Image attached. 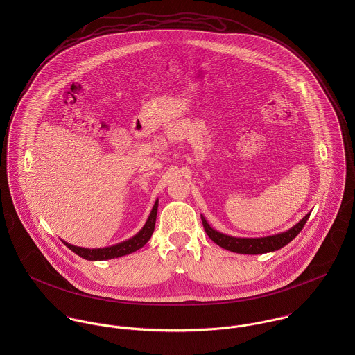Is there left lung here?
Segmentation results:
<instances>
[{
  "label": "left lung",
  "mask_w": 355,
  "mask_h": 355,
  "mask_svg": "<svg viewBox=\"0 0 355 355\" xmlns=\"http://www.w3.org/2000/svg\"><path fill=\"white\" fill-rule=\"evenodd\" d=\"M310 211L304 216V218L297 223L294 227H291L290 230L280 232V234H275L270 236H262V238H236V236H231L223 232L216 231L214 228H211L206 218L201 214V220H202L203 228L207 234V236L220 248L230 250L232 253L238 254H263L270 253V252H276L282 248H284L286 245H288L304 228L306 221L309 220Z\"/></svg>",
  "instance_id": "left-lung-1"
}]
</instances>
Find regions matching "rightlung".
I'll use <instances>...</instances> for the list:
<instances>
[{
  "instance_id": "1",
  "label": "right lung",
  "mask_w": 355,
  "mask_h": 355,
  "mask_svg": "<svg viewBox=\"0 0 355 355\" xmlns=\"http://www.w3.org/2000/svg\"><path fill=\"white\" fill-rule=\"evenodd\" d=\"M157 209H158V200H155V202L153 205L152 211H150L145 225L141 228V231L138 234H135L132 238H130L124 242H120L117 245H113L109 248H102V249H86V248L73 246L64 241H62V243L73 253L78 254L79 257L89 259V261L112 259V258H119V257H123L127 254L134 253V252L139 250L141 248H144L152 238L154 225H155V218H157Z\"/></svg>"
}]
</instances>
